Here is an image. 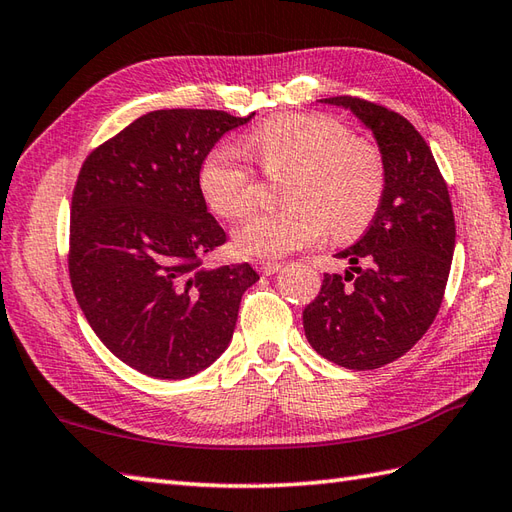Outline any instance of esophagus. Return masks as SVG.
I'll list each match as a JSON object with an SVG mask.
<instances>
[{"mask_svg": "<svg viewBox=\"0 0 512 512\" xmlns=\"http://www.w3.org/2000/svg\"><path fill=\"white\" fill-rule=\"evenodd\" d=\"M257 266L261 272H264V275H275V272L281 270L279 261H257Z\"/></svg>", "mask_w": 512, "mask_h": 512, "instance_id": "34e87169", "label": "esophagus"}]
</instances>
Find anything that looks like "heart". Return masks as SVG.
Segmentation results:
<instances>
[{
    "instance_id": "heart-1",
    "label": "heart",
    "mask_w": 512,
    "mask_h": 512,
    "mask_svg": "<svg viewBox=\"0 0 512 512\" xmlns=\"http://www.w3.org/2000/svg\"><path fill=\"white\" fill-rule=\"evenodd\" d=\"M248 148L270 176H288V205L257 211L235 229L233 244L242 255L277 259L318 242L327 229L338 240H351L375 218L386 187L382 152L334 117H270L248 135ZM198 187L209 209L229 220L244 216L255 200V176L233 144L205 154Z\"/></svg>"
}]
</instances>
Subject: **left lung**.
<instances>
[{
    "mask_svg": "<svg viewBox=\"0 0 512 512\" xmlns=\"http://www.w3.org/2000/svg\"><path fill=\"white\" fill-rule=\"evenodd\" d=\"M320 102L371 130L386 187L371 227L336 253L349 268L325 275L303 329L325 360L371 371L408 353L434 323L456 246L454 211L430 146L406 117L351 95Z\"/></svg>",
    "mask_w": 512,
    "mask_h": 512,
    "instance_id": "8db88e82",
    "label": "left lung"
}]
</instances>
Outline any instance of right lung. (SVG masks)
<instances>
[{"mask_svg":"<svg viewBox=\"0 0 512 512\" xmlns=\"http://www.w3.org/2000/svg\"><path fill=\"white\" fill-rule=\"evenodd\" d=\"M224 111L141 115L82 163L71 198L69 277L95 336L135 371L192 377L233 338L248 264L207 268L227 242L198 187L205 154L251 122Z\"/></svg>","mask_w":512,"mask_h":512,"instance_id":"add662e5","label":"right lung"}]
</instances>
